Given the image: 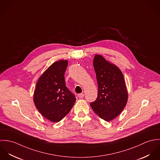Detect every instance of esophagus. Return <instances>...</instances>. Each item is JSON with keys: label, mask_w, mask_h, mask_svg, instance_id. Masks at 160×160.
Masks as SVG:
<instances>
[{"label": "esophagus", "mask_w": 160, "mask_h": 160, "mask_svg": "<svg viewBox=\"0 0 160 160\" xmlns=\"http://www.w3.org/2000/svg\"><path fill=\"white\" fill-rule=\"evenodd\" d=\"M84 94L83 93H79V94H78V97H79V98H83L84 97Z\"/></svg>", "instance_id": "34e87169"}]
</instances>
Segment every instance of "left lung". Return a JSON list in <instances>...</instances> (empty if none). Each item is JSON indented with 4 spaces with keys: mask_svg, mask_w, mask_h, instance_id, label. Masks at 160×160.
Wrapping results in <instances>:
<instances>
[{
    "mask_svg": "<svg viewBox=\"0 0 160 160\" xmlns=\"http://www.w3.org/2000/svg\"><path fill=\"white\" fill-rule=\"evenodd\" d=\"M93 65L98 94L96 100L90 104L96 114L110 121L121 113L127 103L128 95L123 74L118 67L99 55L95 56Z\"/></svg>",
    "mask_w": 160,
    "mask_h": 160,
    "instance_id": "left-lung-1",
    "label": "left lung"
}]
</instances>
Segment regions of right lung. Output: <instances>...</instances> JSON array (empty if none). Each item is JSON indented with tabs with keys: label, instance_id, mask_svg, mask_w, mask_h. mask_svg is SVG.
<instances>
[{
	"label": "right lung",
	"instance_id": "obj_1",
	"mask_svg": "<svg viewBox=\"0 0 160 160\" xmlns=\"http://www.w3.org/2000/svg\"><path fill=\"white\" fill-rule=\"evenodd\" d=\"M67 60L53 63L39 79L34 93L36 108L46 119L60 121L74 105L76 97L66 86L65 72Z\"/></svg>",
	"mask_w": 160,
	"mask_h": 160
}]
</instances>
